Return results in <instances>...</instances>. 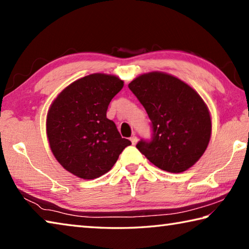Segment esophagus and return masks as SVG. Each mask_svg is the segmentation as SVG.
<instances>
[{
  "label": "esophagus",
  "instance_id": "1",
  "mask_svg": "<svg viewBox=\"0 0 249 249\" xmlns=\"http://www.w3.org/2000/svg\"><path fill=\"white\" fill-rule=\"evenodd\" d=\"M137 137L136 136H132V137H130V142H132V144L133 145H136L137 144Z\"/></svg>",
  "mask_w": 249,
  "mask_h": 249
}]
</instances>
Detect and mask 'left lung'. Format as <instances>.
Masks as SVG:
<instances>
[{
    "label": "left lung",
    "instance_id": "obj_1",
    "mask_svg": "<svg viewBox=\"0 0 249 249\" xmlns=\"http://www.w3.org/2000/svg\"><path fill=\"white\" fill-rule=\"evenodd\" d=\"M129 90L146 109L153 130L137 149L160 169L179 174L192 167L209 145L211 117L203 100L187 83L163 72L140 75Z\"/></svg>",
    "mask_w": 249,
    "mask_h": 249
}]
</instances>
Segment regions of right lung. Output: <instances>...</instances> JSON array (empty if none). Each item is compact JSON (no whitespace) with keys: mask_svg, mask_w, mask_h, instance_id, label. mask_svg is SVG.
Instances as JSON below:
<instances>
[{"mask_svg":"<svg viewBox=\"0 0 249 249\" xmlns=\"http://www.w3.org/2000/svg\"><path fill=\"white\" fill-rule=\"evenodd\" d=\"M123 86L114 75H87L67 87L50 107V148L58 162L79 178L95 179L107 174L132 144L107 117L109 102Z\"/></svg>","mask_w":249,"mask_h":249,"instance_id":"right-lung-1","label":"right lung"}]
</instances>
